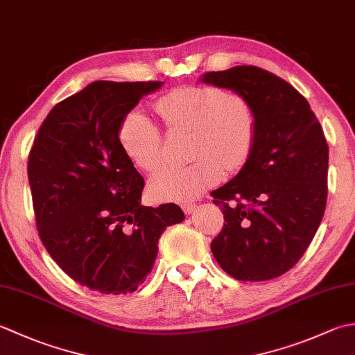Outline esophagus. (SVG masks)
<instances>
[{
    "instance_id": "34e87169",
    "label": "esophagus",
    "mask_w": 355,
    "mask_h": 355,
    "mask_svg": "<svg viewBox=\"0 0 355 355\" xmlns=\"http://www.w3.org/2000/svg\"><path fill=\"white\" fill-rule=\"evenodd\" d=\"M182 209H183V212L186 215H191V214L195 212L197 205H195V202H192V201H186V202H182Z\"/></svg>"
}]
</instances>
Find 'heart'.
<instances>
[{
  "label": "heart",
  "instance_id": "1",
  "mask_svg": "<svg viewBox=\"0 0 355 355\" xmlns=\"http://www.w3.org/2000/svg\"><path fill=\"white\" fill-rule=\"evenodd\" d=\"M157 114L171 132L191 131L187 166L166 168L149 180V195L155 201L197 198L221 182L224 169L243 168L256 137V112L243 94L214 85H183L158 97ZM126 155L146 172L166 162L160 128L141 110H132L119 130Z\"/></svg>",
  "mask_w": 355,
  "mask_h": 355
}]
</instances>
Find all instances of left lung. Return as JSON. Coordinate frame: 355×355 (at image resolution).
<instances>
[{
    "label": "left lung",
    "mask_w": 355,
    "mask_h": 355,
    "mask_svg": "<svg viewBox=\"0 0 355 355\" xmlns=\"http://www.w3.org/2000/svg\"><path fill=\"white\" fill-rule=\"evenodd\" d=\"M205 84L243 94L256 112L252 154L212 192L224 225L210 248L238 281H268L296 263L318 232L328 195V143L310 103L254 65L205 73Z\"/></svg>",
    "instance_id": "obj_1"
}]
</instances>
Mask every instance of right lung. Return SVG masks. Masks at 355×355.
I'll list each match as a JSON object with an SVG mask.
<instances>
[{
    "label": "right lung",
    "mask_w": 355,
    "mask_h": 355,
    "mask_svg": "<svg viewBox=\"0 0 355 355\" xmlns=\"http://www.w3.org/2000/svg\"><path fill=\"white\" fill-rule=\"evenodd\" d=\"M163 82L96 80L53 107L28 155L36 227L73 281L102 294L139 288L158 239L184 220L173 202L141 206L145 180L120 145L122 120Z\"/></svg>",
    "instance_id": "add662e5"
}]
</instances>
